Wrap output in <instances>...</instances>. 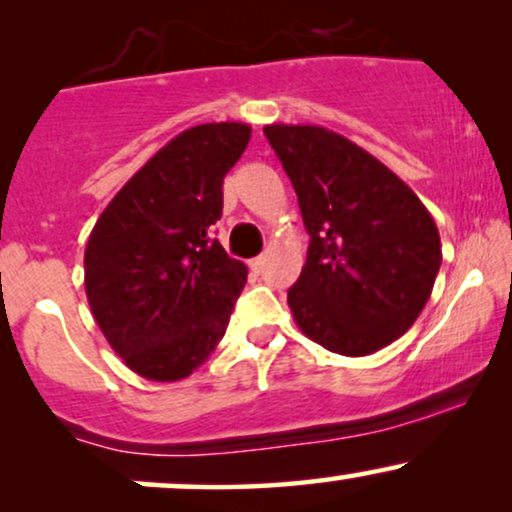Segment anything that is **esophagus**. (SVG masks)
Segmentation results:
<instances>
[{"mask_svg": "<svg viewBox=\"0 0 512 512\" xmlns=\"http://www.w3.org/2000/svg\"><path fill=\"white\" fill-rule=\"evenodd\" d=\"M264 262H267V257H264V255H260V257H255V260H250V267H252V269H255V272H262Z\"/></svg>", "mask_w": 512, "mask_h": 512, "instance_id": "esophagus-1", "label": "esophagus"}]
</instances>
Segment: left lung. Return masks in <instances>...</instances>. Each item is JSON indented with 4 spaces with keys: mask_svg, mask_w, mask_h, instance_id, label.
<instances>
[{
    "mask_svg": "<svg viewBox=\"0 0 512 512\" xmlns=\"http://www.w3.org/2000/svg\"><path fill=\"white\" fill-rule=\"evenodd\" d=\"M298 195L308 260L293 320L325 349L368 356L402 337L431 298L440 236L409 185L366 149L317 125H267Z\"/></svg>",
    "mask_w": 512,
    "mask_h": 512,
    "instance_id": "8db88e82",
    "label": "left lung"
}]
</instances>
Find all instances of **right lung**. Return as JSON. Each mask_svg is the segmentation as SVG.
I'll use <instances>...</instances> for the list:
<instances>
[{
  "mask_svg": "<svg viewBox=\"0 0 512 512\" xmlns=\"http://www.w3.org/2000/svg\"><path fill=\"white\" fill-rule=\"evenodd\" d=\"M252 129L209 122L180 132L125 182L93 226L84 286L98 327L127 368L173 383L221 342L248 267L211 238L223 178Z\"/></svg>",
  "mask_w": 512,
  "mask_h": 512,
  "instance_id": "add662e5",
  "label": "right lung"
}]
</instances>
